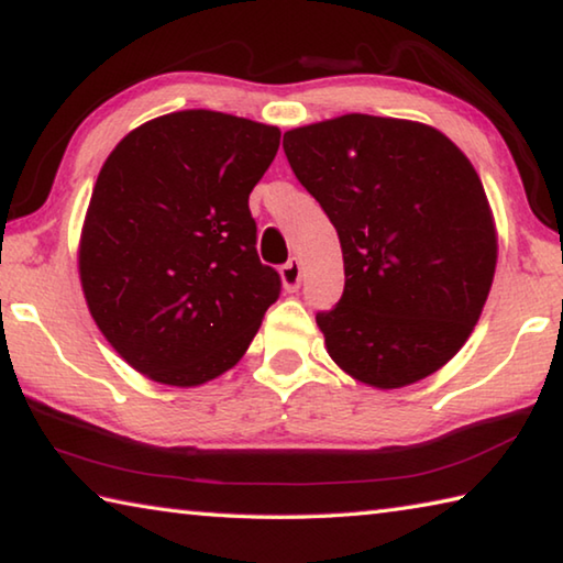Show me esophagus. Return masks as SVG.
I'll use <instances>...</instances> for the list:
<instances>
[{"label":"esophagus","instance_id":"esophagus-1","mask_svg":"<svg viewBox=\"0 0 563 563\" xmlns=\"http://www.w3.org/2000/svg\"><path fill=\"white\" fill-rule=\"evenodd\" d=\"M280 280H283V288L288 290V292L298 290L300 288V280H302V263L298 258H290L280 268Z\"/></svg>","mask_w":563,"mask_h":563}]
</instances>
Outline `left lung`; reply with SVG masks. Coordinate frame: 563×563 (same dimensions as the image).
Here are the masks:
<instances>
[{
    "label": "left lung",
    "instance_id": "left-lung-1",
    "mask_svg": "<svg viewBox=\"0 0 563 563\" xmlns=\"http://www.w3.org/2000/svg\"><path fill=\"white\" fill-rule=\"evenodd\" d=\"M283 148L340 238L345 290L316 318L332 362L375 389L434 375L470 340L497 271L472 161L434 126L367 113L285 131Z\"/></svg>",
    "mask_w": 563,
    "mask_h": 563
}]
</instances>
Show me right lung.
<instances>
[{
  "label": "right lung",
  "mask_w": 563,
  "mask_h": 563,
  "mask_svg": "<svg viewBox=\"0 0 563 563\" xmlns=\"http://www.w3.org/2000/svg\"><path fill=\"white\" fill-rule=\"evenodd\" d=\"M278 146V126L188 109L103 161L76 261L93 322L136 373L198 387L245 355L280 292L247 208Z\"/></svg>",
  "instance_id": "obj_1"
}]
</instances>
